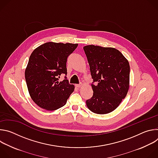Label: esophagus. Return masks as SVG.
Returning <instances> with one entry per match:
<instances>
[{
  "mask_svg": "<svg viewBox=\"0 0 158 158\" xmlns=\"http://www.w3.org/2000/svg\"><path fill=\"white\" fill-rule=\"evenodd\" d=\"M82 84H76L75 85V86L77 87V88H79V87H81V86H82Z\"/></svg>",
  "mask_w": 158,
  "mask_h": 158,
  "instance_id": "esophagus-1",
  "label": "esophagus"
}]
</instances>
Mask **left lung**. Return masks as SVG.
<instances>
[{
	"label": "left lung",
	"mask_w": 158,
	"mask_h": 158,
	"mask_svg": "<svg viewBox=\"0 0 158 158\" xmlns=\"http://www.w3.org/2000/svg\"><path fill=\"white\" fill-rule=\"evenodd\" d=\"M93 83V95L86 101L94 113L105 114L115 110L127 95L129 87L128 60L118 49L89 45L84 48Z\"/></svg>",
	"instance_id": "left-lung-1"
}]
</instances>
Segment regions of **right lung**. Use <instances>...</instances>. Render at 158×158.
Returning <instances> with one entry per match:
<instances>
[{"mask_svg":"<svg viewBox=\"0 0 158 158\" xmlns=\"http://www.w3.org/2000/svg\"><path fill=\"white\" fill-rule=\"evenodd\" d=\"M78 44L44 43L32 52L25 71L29 94L39 107L54 110L64 106L74 91V85L66 79L59 82L62 74L67 75V57Z\"/></svg>","mask_w":158,"mask_h":158,"instance_id":"right-lung-1","label":"right lung"}]
</instances>
